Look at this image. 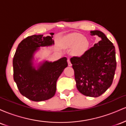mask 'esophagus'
I'll return each mask as SVG.
<instances>
[{"label": "esophagus", "instance_id": "obj_1", "mask_svg": "<svg viewBox=\"0 0 126 126\" xmlns=\"http://www.w3.org/2000/svg\"><path fill=\"white\" fill-rule=\"evenodd\" d=\"M67 63H68V66H72V63H71V62H70V59H67Z\"/></svg>", "mask_w": 126, "mask_h": 126}]
</instances>
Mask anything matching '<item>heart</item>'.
Masks as SVG:
<instances>
[{
	"label": "heart",
	"mask_w": 126,
	"mask_h": 126,
	"mask_svg": "<svg viewBox=\"0 0 126 126\" xmlns=\"http://www.w3.org/2000/svg\"><path fill=\"white\" fill-rule=\"evenodd\" d=\"M67 47H73V54L82 56L86 52L89 47V41L80 34H72L69 35L65 40Z\"/></svg>",
	"instance_id": "obj_1"
}]
</instances>
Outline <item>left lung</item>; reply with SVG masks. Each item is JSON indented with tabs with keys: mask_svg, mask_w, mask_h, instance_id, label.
<instances>
[{
	"mask_svg": "<svg viewBox=\"0 0 126 126\" xmlns=\"http://www.w3.org/2000/svg\"><path fill=\"white\" fill-rule=\"evenodd\" d=\"M101 40L80 57L70 59L78 91L91 97L100 96L110 87L116 69L115 47L102 32L91 31Z\"/></svg>",
	"mask_w": 126,
	"mask_h": 126,
	"instance_id": "1",
	"label": "left lung"
}]
</instances>
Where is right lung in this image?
Masks as SVG:
<instances>
[{"instance_id": "add662e5", "label": "right lung", "mask_w": 126, "mask_h": 126, "mask_svg": "<svg viewBox=\"0 0 126 126\" xmlns=\"http://www.w3.org/2000/svg\"><path fill=\"white\" fill-rule=\"evenodd\" d=\"M29 36L18 45L13 59L14 79L20 93L33 101H42L54 96L56 82L65 67L67 58L62 57L54 62L46 61L37 70L33 67L32 60L39 47L54 44L53 35Z\"/></svg>"}]
</instances>
